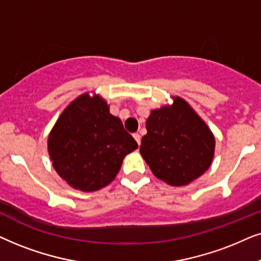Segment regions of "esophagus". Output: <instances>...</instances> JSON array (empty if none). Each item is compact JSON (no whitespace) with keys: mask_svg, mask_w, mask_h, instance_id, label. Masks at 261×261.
<instances>
[{"mask_svg":"<svg viewBox=\"0 0 261 261\" xmlns=\"http://www.w3.org/2000/svg\"><path fill=\"white\" fill-rule=\"evenodd\" d=\"M134 138L135 140H136V142L138 144H141V136H140V134H134Z\"/></svg>","mask_w":261,"mask_h":261,"instance_id":"esophagus-1","label":"esophagus"}]
</instances>
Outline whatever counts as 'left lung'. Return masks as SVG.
Segmentation results:
<instances>
[{"instance_id":"1","label":"left lung","mask_w":261,"mask_h":261,"mask_svg":"<svg viewBox=\"0 0 261 261\" xmlns=\"http://www.w3.org/2000/svg\"><path fill=\"white\" fill-rule=\"evenodd\" d=\"M141 154L156 178L184 186L199 178L214 158L215 138L185 100L154 110L145 123Z\"/></svg>"}]
</instances>
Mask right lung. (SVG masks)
<instances>
[{
	"label": "right lung",
	"mask_w": 261,
	"mask_h": 261,
	"mask_svg": "<svg viewBox=\"0 0 261 261\" xmlns=\"http://www.w3.org/2000/svg\"><path fill=\"white\" fill-rule=\"evenodd\" d=\"M138 147L99 95L83 94L63 111L47 149L56 172L76 190L92 192L112 181L123 159Z\"/></svg>",
	"instance_id": "right-lung-1"
}]
</instances>
